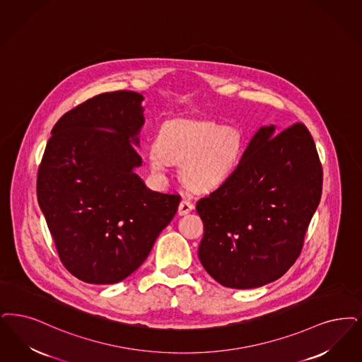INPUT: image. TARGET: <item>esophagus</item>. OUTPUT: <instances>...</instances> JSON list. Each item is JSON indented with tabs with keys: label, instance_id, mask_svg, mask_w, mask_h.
<instances>
[{
	"label": "esophagus",
	"instance_id": "34e87169",
	"mask_svg": "<svg viewBox=\"0 0 362 362\" xmlns=\"http://www.w3.org/2000/svg\"><path fill=\"white\" fill-rule=\"evenodd\" d=\"M194 211V204L187 201V199H183L180 204H179V209H177V214L179 216H187L189 213Z\"/></svg>",
	"mask_w": 362,
	"mask_h": 362
}]
</instances>
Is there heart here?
<instances>
[{
  "label": "heart",
  "mask_w": 362,
  "mask_h": 362,
  "mask_svg": "<svg viewBox=\"0 0 362 362\" xmlns=\"http://www.w3.org/2000/svg\"><path fill=\"white\" fill-rule=\"evenodd\" d=\"M244 149L245 137L235 125L175 118L163 124L156 144L146 149V160L156 174H164L170 163H179L183 183L194 191L206 192L234 173Z\"/></svg>",
  "instance_id": "b5f03b06"
}]
</instances>
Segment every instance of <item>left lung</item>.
Returning <instances> with one entry per match:
<instances>
[{"label": "left lung", "mask_w": 362, "mask_h": 362, "mask_svg": "<svg viewBox=\"0 0 362 362\" xmlns=\"http://www.w3.org/2000/svg\"><path fill=\"white\" fill-rule=\"evenodd\" d=\"M320 194L322 167L303 124L261 127L234 173L197 203L203 268L229 288L275 281L298 259Z\"/></svg>", "instance_id": "1"}]
</instances>
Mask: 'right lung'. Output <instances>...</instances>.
I'll return each mask as SVG.
<instances>
[{"mask_svg": "<svg viewBox=\"0 0 362 362\" xmlns=\"http://www.w3.org/2000/svg\"><path fill=\"white\" fill-rule=\"evenodd\" d=\"M144 97L95 95L62 117L37 174V201L70 274L115 284L148 257L171 222L179 195L152 191L136 174Z\"/></svg>", "mask_w": 362, "mask_h": 362, "instance_id": "1", "label": "right lung"}]
</instances>
